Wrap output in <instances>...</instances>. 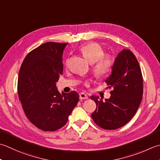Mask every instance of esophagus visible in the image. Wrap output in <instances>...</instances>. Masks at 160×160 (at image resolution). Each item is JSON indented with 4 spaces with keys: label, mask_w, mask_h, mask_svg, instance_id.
Masks as SVG:
<instances>
[{
    "label": "esophagus",
    "mask_w": 160,
    "mask_h": 160,
    "mask_svg": "<svg viewBox=\"0 0 160 160\" xmlns=\"http://www.w3.org/2000/svg\"><path fill=\"white\" fill-rule=\"evenodd\" d=\"M80 100H85L88 99V96L84 93H80Z\"/></svg>",
    "instance_id": "1"
}]
</instances>
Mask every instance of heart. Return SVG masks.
<instances>
[{"label": "heart", "mask_w": 160, "mask_h": 160, "mask_svg": "<svg viewBox=\"0 0 160 160\" xmlns=\"http://www.w3.org/2000/svg\"><path fill=\"white\" fill-rule=\"evenodd\" d=\"M83 56L93 64L92 71L96 78H101L110 73L114 67V58L110 54H105L98 43H88L80 47Z\"/></svg>", "instance_id": "obj_1"}]
</instances>
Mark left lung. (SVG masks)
I'll use <instances>...</instances> for the list:
<instances>
[{
    "instance_id": "8db88e82",
    "label": "left lung",
    "mask_w": 160,
    "mask_h": 160,
    "mask_svg": "<svg viewBox=\"0 0 160 160\" xmlns=\"http://www.w3.org/2000/svg\"><path fill=\"white\" fill-rule=\"evenodd\" d=\"M105 82L112 89L111 96L105 101L99 96H91L96 104L92 117L103 129L116 130L132 119L142 100V73L132 51L124 49L118 55L111 76Z\"/></svg>"
}]
</instances>
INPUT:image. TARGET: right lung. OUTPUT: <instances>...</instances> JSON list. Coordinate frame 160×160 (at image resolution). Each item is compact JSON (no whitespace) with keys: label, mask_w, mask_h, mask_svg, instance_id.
I'll return each instance as SVG.
<instances>
[{"label":"right lung","mask_w":160,"mask_h":160,"mask_svg":"<svg viewBox=\"0 0 160 160\" xmlns=\"http://www.w3.org/2000/svg\"><path fill=\"white\" fill-rule=\"evenodd\" d=\"M67 43L46 42L34 48L25 58L18 73V94L25 114L43 131L65 126L79 101L76 92L59 93L56 87L63 73L62 53Z\"/></svg>","instance_id":"add662e5"}]
</instances>
